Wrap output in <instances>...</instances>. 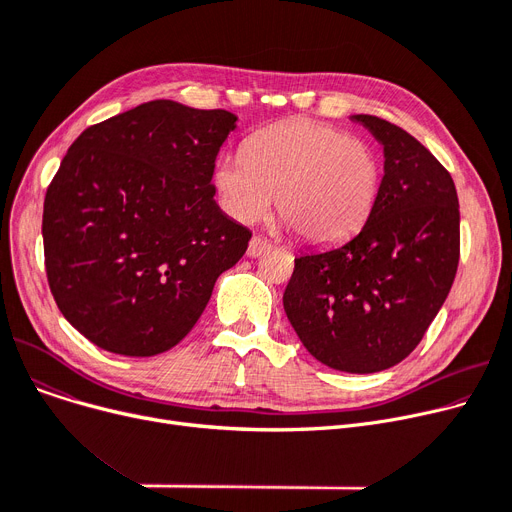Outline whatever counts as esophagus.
I'll use <instances>...</instances> for the list:
<instances>
[{"instance_id": "esophagus-1", "label": "esophagus", "mask_w": 512, "mask_h": 512, "mask_svg": "<svg viewBox=\"0 0 512 512\" xmlns=\"http://www.w3.org/2000/svg\"><path fill=\"white\" fill-rule=\"evenodd\" d=\"M270 249H272V242H270V240H265V238H261V236H253V238L249 240L247 255H249V257H261V255H265Z\"/></svg>"}]
</instances>
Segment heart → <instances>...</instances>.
<instances>
[{
  "instance_id": "heart-1",
  "label": "heart",
  "mask_w": 512,
  "mask_h": 512,
  "mask_svg": "<svg viewBox=\"0 0 512 512\" xmlns=\"http://www.w3.org/2000/svg\"><path fill=\"white\" fill-rule=\"evenodd\" d=\"M211 182L222 209L240 224L263 220L276 199L284 222L305 242L338 245L369 220L382 164L363 139L294 118L255 132L245 153H220Z\"/></svg>"
}]
</instances>
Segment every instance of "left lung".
<instances>
[{
  "label": "left lung",
  "instance_id": "8db88e82",
  "mask_svg": "<svg viewBox=\"0 0 512 512\" xmlns=\"http://www.w3.org/2000/svg\"><path fill=\"white\" fill-rule=\"evenodd\" d=\"M353 120L384 145L378 201L355 238L294 259L284 311L319 363L375 373L407 359L444 305L461 213L452 176L407 130L367 114Z\"/></svg>",
  "mask_w": 512,
  "mask_h": 512
}]
</instances>
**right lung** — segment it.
<instances>
[{"mask_svg":"<svg viewBox=\"0 0 512 512\" xmlns=\"http://www.w3.org/2000/svg\"><path fill=\"white\" fill-rule=\"evenodd\" d=\"M226 110L170 99L89 126L43 203L45 272L62 315L103 351L153 357L193 330L251 232L215 205Z\"/></svg>","mask_w":512,"mask_h":512,"instance_id":"obj_1","label":"right lung"}]
</instances>
